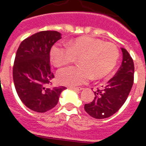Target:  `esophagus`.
<instances>
[{
    "label": "esophagus",
    "instance_id": "34e87169",
    "mask_svg": "<svg viewBox=\"0 0 146 146\" xmlns=\"http://www.w3.org/2000/svg\"><path fill=\"white\" fill-rule=\"evenodd\" d=\"M69 88L73 89L74 91H81L82 90V88H75V87H69Z\"/></svg>",
    "mask_w": 146,
    "mask_h": 146
}]
</instances>
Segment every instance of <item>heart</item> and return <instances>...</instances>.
I'll list each match as a JSON object with an SVG mask.
<instances>
[{"label":"heart","mask_w":146,"mask_h":146,"mask_svg":"<svg viewBox=\"0 0 146 146\" xmlns=\"http://www.w3.org/2000/svg\"><path fill=\"white\" fill-rule=\"evenodd\" d=\"M51 58L55 66L63 67L78 58L79 66H71L58 73V80L69 86L85 84L91 78L100 79L113 70L119 58V49L110 42L91 36H81L68 44V47L54 45Z\"/></svg>","instance_id":"1"}]
</instances>
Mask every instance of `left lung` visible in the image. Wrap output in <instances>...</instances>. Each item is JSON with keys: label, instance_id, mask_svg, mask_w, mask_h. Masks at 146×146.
I'll return each mask as SVG.
<instances>
[{"label": "left lung", "instance_id": "1", "mask_svg": "<svg viewBox=\"0 0 146 146\" xmlns=\"http://www.w3.org/2000/svg\"><path fill=\"white\" fill-rule=\"evenodd\" d=\"M123 61L116 75L97 88L95 98L84 105V110L95 119H104L116 113L125 102L134 83L135 66L131 56L122 48Z\"/></svg>", "mask_w": 146, "mask_h": 146}]
</instances>
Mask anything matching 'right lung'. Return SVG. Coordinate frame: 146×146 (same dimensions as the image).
Masks as SVG:
<instances>
[{
	"label": "right lung",
	"instance_id": "obj_1",
	"mask_svg": "<svg viewBox=\"0 0 146 146\" xmlns=\"http://www.w3.org/2000/svg\"><path fill=\"white\" fill-rule=\"evenodd\" d=\"M61 39L58 31H40L21 42L13 65V81L19 97L27 107L44 113L57 105L65 87H51L50 51Z\"/></svg>",
	"mask_w": 146,
	"mask_h": 146
}]
</instances>
